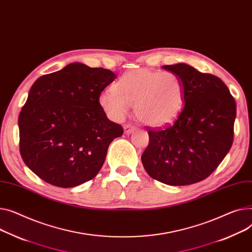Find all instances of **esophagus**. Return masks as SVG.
Listing matches in <instances>:
<instances>
[{
  "mask_svg": "<svg viewBox=\"0 0 252 252\" xmlns=\"http://www.w3.org/2000/svg\"><path fill=\"white\" fill-rule=\"evenodd\" d=\"M124 129H125V133H126V135H128V133L132 132L133 130L136 129V126H132V125H125Z\"/></svg>",
  "mask_w": 252,
  "mask_h": 252,
  "instance_id": "34e87169",
  "label": "esophagus"
}]
</instances>
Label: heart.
Here are the masks:
<instances>
[{
  "instance_id": "1",
  "label": "heart",
  "mask_w": 252,
  "mask_h": 252,
  "mask_svg": "<svg viewBox=\"0 0 252 252\" xmlns=\"http://www.w3.org/2000/svg\"><path fill=\"white\" fill-rule=\"evenodd\" d=\"M186 88L172 72L133 70L124 74L112 89L99 96V104L113 121H122L129 106L143 124L162 127L172 124L184 106Z\"/></svg>"
}]
</instances>
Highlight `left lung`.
Wrapping results in <instances>:
<instances>
[{
  "label": "left lung",
  "instance_id": "left-lung-1",
  "mask_svg": "<svg viewBox=\"0 0 252 252\" xmlns=\"http://www.w3.org/2000/svg\"><path fill=\"white\" fill-rule=\"evenodd\" d=\"M162 68L183 82L184 107L171 126L148 129L149 145L141 159L152 178L189 186L212 174L229 152L236 103L220 78L184 63Z\"/></svg>",
  "mask_w": 252,
  "mask_h": 252
}]
</instances>
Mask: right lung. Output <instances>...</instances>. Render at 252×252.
<instances>
[{"mask_svg":"<svg viewBox=\"0 0 252 252\" xmlns=\"http://www.w3.org/2000/svg\"><path fill=\"white\" fill-rule=\"evenodd\" d=\"M116 75L73 63L39 77L19 114L20 154L45 182L74 188L101 169L110 143L124 133L99 104Z\"/></svg>","mask_w":252,"mask_h":252,"instance_id":"add662e5","label":"right lung"}]
</instances>
